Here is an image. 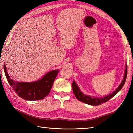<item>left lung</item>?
<instances>
[{"mask_svg": "<svg viewBox=\"0 0 133 133\" xmlns=\"http://www.w3.org/2000/svg\"><path fill=\"white\" fill-rule=\"evenodd\" d=\"M127 64L125 65V73L124 76L123 80L122 82L120 83V84L119 85V86L117 88L115 91L112 92L111 94H109V95L106 96L104 97H91L88 95H85L82 91H80L79 87L76 84V83L73 81V83H72V89H73V93L76 96V98L80 102L83 103H84L85 104L91 105H98L107 102V101H109L110 98L116 95L117 93H118L119 91L121 90V89H122L124 84L125 82L126 78H127Z\"/></svg>", "mask_w": 133, "mask_h": 133, "instance_id": "8db88e82", "label": "left lung"}]
</instances>
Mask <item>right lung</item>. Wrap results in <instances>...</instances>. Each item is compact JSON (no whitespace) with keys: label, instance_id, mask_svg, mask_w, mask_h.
Instances as JSON below:
<instances>
[{"label":"right lung","instance_id":"obj_1","mask_svg":"<svg viewBox=\"0 0 133 133\" xmlns=\"http://www.w3.org/2000/svg\"><path fill=\"white\" fill-rule=\"evenodd\" d=\"M4 71L10 86L20 97L26 100L35 101L43 99L50 93L53 84L59 70L49 71L41 79L33 82H17L11 79L5 64Z\"/></svg>","mask_w":133,"mask_h":133}]
</instances>
